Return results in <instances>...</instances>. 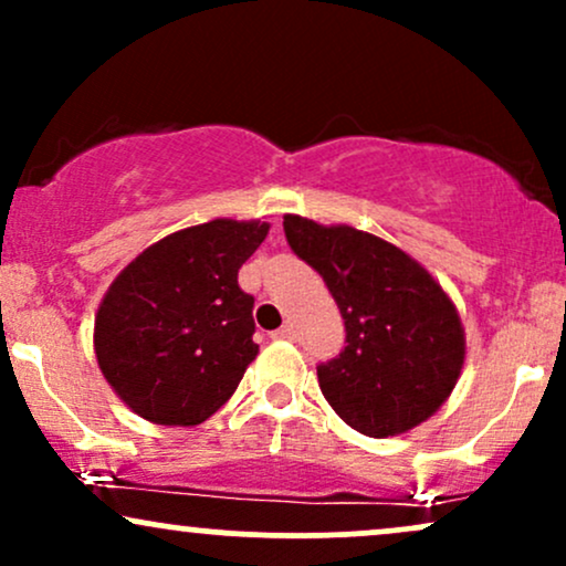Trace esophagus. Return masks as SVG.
I'll return each instance as SVG.
<instances>
[{"mask_svg":"<svg viewBox=\"0 0 566 566\" xmlns=\"http://www.w3.org/2000/svg\"><path fill=\"white\" fill-rule=\"evenodd\" d=\"M274 340H292V324H284V327H279L276 333H271Z\"/></svg>","mask_w":566,"mask_h":566,"instance_id":"esophagus-1","label":"esophagus"}]
</instances>
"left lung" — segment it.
I'll list each match as a JSON object with an SVG mask.
<instances>
[{"label": "left lung", "instance_id": "8db88e82", "mask_svg": "<svg viewBox=\"0 0 566 566\" xmlns=\"http://www.w3.org/2000/svg\"><path fill=\"white\" fill-rule=\"evenodd\" d=\"M284 233L346 322V348L316 367L329 407L378 439L431 418L465 361V329L444 287L405 250L354 226L284 216Z\"/></svg>", "mask_w": 566, "mask_h": 566}]
</instances>
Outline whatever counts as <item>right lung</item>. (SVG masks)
I'll list each match as a JSON object with an SVG mask.
<instances>
[{"label":"right lung","mask_w":566,"mask_h":566,"mask_svg":"<svg viewBox=\"0 0 566 566\" xmlns=\"http://www.w3.org/2000/svg\"><path fill=\"white\" fill-rule=\"evenodd\" d=\"M263 220L216 218L159 239L129 261L95 314V359L125 405L157 426H199L258 356L252 295L239 269Z\"/></svg>","instance_id":"right-lung-1"}]
</instances>
